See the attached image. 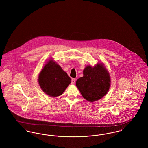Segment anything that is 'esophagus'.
I'll return each mask as SVG.
<instances>
[{
	"label": "esophagus",
	"instance_id": "1",
	"mask_svg": "<svg viewBox=\"0 0 148 148\" xmlns=\"http://www.w3.org/2000/svg\"><path fill=\"white\" fill-rule=\"evenodd\" d=\"M75 80L76 79L75 78H73L71 79V84L72 85L74 84L75 83Z\"/></svg>",
	"mask_w": 148,
	"mask_h": 148
}]
</instances>
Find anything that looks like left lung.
<instances>
[{
	"mask_svg": "<svg viewBox=\"0 0 148 148\" xmlns=\"http://www.w3.org/2000/svg\"><path fill=\"white\" fill-rule=\"evenodd\" d=\"M110 77L104 64H97L94 66H86L83 71V77L76 82V85L86 100L97 101L105 96L110 86Z\"/></svg>",
	"mask_w": 148,
	"mask_h": 148,
	"instance_id": "8db88e82",
	"label": "left lung"
}]
</instances>
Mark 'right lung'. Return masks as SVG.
Instances as JSON below:
<instances>
[{
	"mask_svg": "<svg viewBox=\"0 0 148 148\" xmlns=\"http://www.w3.org/2000/svg\"><path fill=\"white\" fill-rule=\"evenodd\" d=\"M38 83L45 94L55 97L63 93L70 84L71 79L58 64L50 59L39 73Z\"/></svg>",
	"mask_w": 148,
	"mask_h": 148,
	"instance_id": "add662e5",
	"label": "right lung"
}]
</instances>
